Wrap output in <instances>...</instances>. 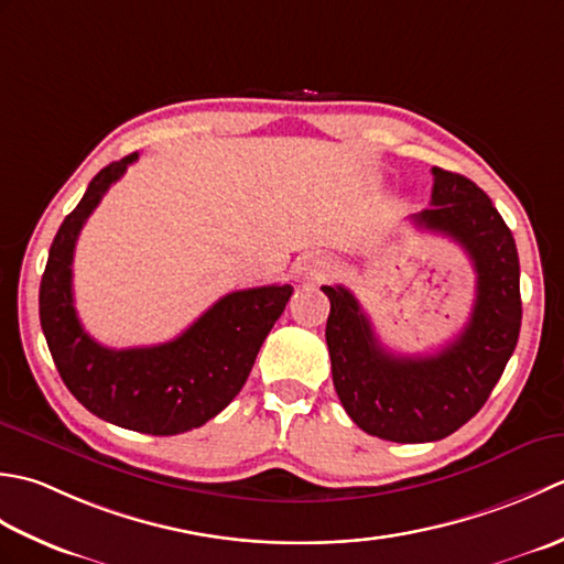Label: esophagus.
<instances>
[{
  "label": "esophagus",
  "instance_id": "1",
  "mask_svg": "<svg viewBox=\"0 0 564 564\" xmlns=\"http://www.w3.org/2000/svg\"><path fill=\"white\" fill-rule=\"evenodd\" d=\"M330 272H333V265L324 258H308L299 265V274H302V280H308V282H321L324 278H328Z\"/></svg>",
  "mask_w": 564,
  "mask_h": 564
}]
</instances>
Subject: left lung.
Segmentation results:
<instances>
[{"label":"left lung","instance_id":"8db88e82","mask_svg":"<svg viewBox=\"0 0 564 564\" xmlns=\"http://www.w3.org/2000/svg\"><path fill=\"white\" fill-rule=\"evenodd\" d=\"M416 226L453 238L473 260L477 296L459 336L433 355H394L346 286L330 299L326 343L333 387L358 426L394 443H431L485 406L521 330V268L513 236L473 180L433 167L431 206Z\"/></svg>","mask_w":564,"mask_h":564}]
</instances>
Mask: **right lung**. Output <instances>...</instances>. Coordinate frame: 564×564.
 Instances as JSON below:
<instances>
[{"label": "right lung", "mask_w": 564, "mask_h": 564, "mask_svg": "<svg viewBox=\"0 0 564 564\" xmlns=\"http://www.w3.org/2000/svg\"><path fill=\"white\" fill-rule=\"evenodd\" d=\"M138 153L107 165L57 228L39 292L41 328L65 387L113 426L177 435L204 426L243 389L292 296L290 284L252 286L218 299L175 340L151 348H105L87 336L75 312L73 256L89 214Z\"/></svg>", "instance_id": "1"}]
</instances>
